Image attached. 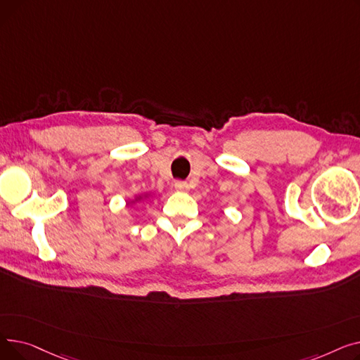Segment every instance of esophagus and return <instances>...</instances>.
I'll use <instances>...</instances> for the list:
<instances>
[{
    "mask_svg": "<svg viewBox=\"0 0 360 360\" xmlns=\"http://www.w3.org/2000/svg\"><path fill=\"white\" fill-rule=\"evenodd\" d=\"M175 188L176 191H188V184L185 181H176Z\"/></svg>",
    "mask_w": 360,
    "mask_h": 360,
    "instance_id": "1",
    "label": "esophagus"
}]
</instances>
